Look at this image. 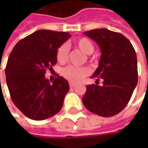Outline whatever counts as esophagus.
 <instances>
[{
  "instance_id": "34e87169",
  "label": "esophagus",
  "mask_w": 148,
  "mask_h": 148,
  "mask_svg": "<svg viewBox=\"0 0 148 148\" xmlns=\"http://www.w3.org/2000/svg\"><path fill=\"white\" fill-rule=\"evenodd\" d=\"M74 86H75V83H73V82H70L69 83V86L70 87H74Z\"/></svg>"
}]
</instances>
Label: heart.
<instances>
[{
	"label": "heart",
	"instance_id": "heart-1",
	"mask_svg": "<svg viewBox=\"0 0 148 148\" xmlns=\"http://www.w3.org/2000/svg\"><path fill=\"white\" fill-rule=\"evenodd\" d=\"M74 46L81 50L86 55H91L94 50V46L92 41L86 38H80L75 40ZM56 60L60 63H64L67 62L69 57V49L66 45H61L56 55ZM89 74V69L85 67H75V66H68L62 70V75L71 82H78L81 80L85 76Z\"/></svg>",
	"mask_w": 148,
	"mask_h": 148
}]
</instances>
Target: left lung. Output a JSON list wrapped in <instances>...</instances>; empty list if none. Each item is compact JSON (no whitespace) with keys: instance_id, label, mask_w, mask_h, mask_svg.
Listing matches in <instances>:
<instances>
[{"instance_id":"obj_1","label":"left lung","mask_w":148,"mask_h":148,"mask_svg":"<svg viewBox=\"0 0 148 148\" xmlns=\"http://www.w3.org/2000/svg\"><path fill=\"white\" fill-rule=\"evenodd\" d=\"M84 34L100 49L99 64L92 78L96 79V84L102 79L103 85H88L82 102L96 115L115 116L128 104L138 82L134 49L123 34L108 29H94Z\"/></svg>"}]
</instances>
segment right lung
<instances>
[{
    "label": "right lung",
    "instance_id": "add662e5",
    "mask_svg": "<svg viewBox=\"0 0 148 148\" xmlns=\"http://www.w3.org/2000/svg\"><path fill=\"white\" fill-rule=\"evenodd\" d=\"M70 37L69 32L39 30L18 42L8 57L5 74L11 99L30 119L49 118L62 107L68 80L58 76L51 84L45 75L56 64L57 49Z\"/></svg>",
    "mask_w": 148,
    "mask_h": 148
}]
</instances>
